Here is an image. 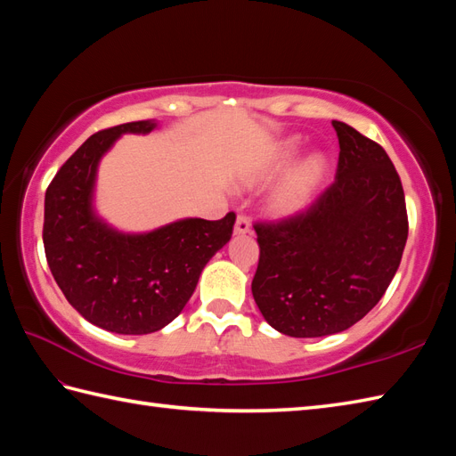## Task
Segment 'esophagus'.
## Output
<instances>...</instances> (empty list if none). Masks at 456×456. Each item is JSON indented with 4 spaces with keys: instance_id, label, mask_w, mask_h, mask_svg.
<instances>
[{
    "instance_id": "34e87169",
    "label": "esophagus",
    "mask_w": 456,
    "mask_h": 456,
    "mask_svg": "<svg viewBox=\"0 0 456 456\" xmlns=\"http://www.w3.org/2000/svg\"><path fill=\"white\" fill-rule=\"evenodd\" d=\"M250 233V219L245 216H239L235 221V235H247Z\"/></svg>"
}]
</instances>
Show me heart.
<instances>
[{
    "label": "heart",
    "mask_w": 456,
    "mask_h": 456,
    "mask_svg": "<svg viewBox=\"0 0 456 456\" xmlns=\"http://www.w3.org/2000/svg\"><path fill=\"white\" fill-rule=\"evenodd\" d=\"M299 152L302 139L296 134L280 139L270 144L243 178L245 186L256 188L286 172L266 198V208L276 217H292L312 206L329 174V160L323 152L314 151L296 160Z\"/></svg>",
    "instance_id": "obj_1"
}]
</instances>
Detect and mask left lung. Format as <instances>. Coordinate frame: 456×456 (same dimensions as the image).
<instances>
[{
    "label": "left lung",
    "instance_id": "1",
    "mask_svg": "<svg viewBox=\"0 0 456 456\" xmlns=\"http://www.w3.org/2000/svg\"><path fill=\"white\" fill-rule=\"evenodd\" d=\"M335 183L302 216L255 225L253 297L288 337L341 333L388 289L408 240L398 172L380 144L343 121Z\"/></svg>",
    "mask_w": 456,
    "mask_h": 456
}]
</instances>
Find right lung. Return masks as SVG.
<instances>
[{
    "label": "right lung",
    "mask_w": 456,
    "mask_h": 456,
    "mask_svg": "<svg viewBox=\"0 0 456 456\" xmlns=\"http://www.w3.org/2000/svg\"><path fill=\"white\" fill-rule=\"evenodd\" d=\"M157 127L149 119L92 134L45 196L43 243L58 288L84 319L119 335L154 333L176 319L235 225V213H227L219 221L186 217L147 233H123L98 216L95 180L105 152L125 133Z\"/></svg>",
    "instance_id": "1"
}]
</instances>
